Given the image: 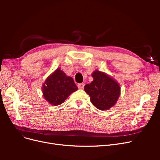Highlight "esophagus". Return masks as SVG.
<instances>
[{
  "label": "esophagus",
  "instance_id": "34e87169",
  "mask_svg": "<svg viewBox=\"0 0 160 160\" xmlns=\"http://www.w3.org/2000/svg\"><path fill=\"white\" fill-rule=\"evenodd\" d=\"M78 88L79 89H83V88H84V86H85V84L84 83H79V84H78Z\"/></svg>",
  "mask_w": 160,
  "mask_h": 160
}]
</instances>
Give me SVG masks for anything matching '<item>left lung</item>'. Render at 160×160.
Instances as JSON below:
<instances>
[{
    "instance_id": "8db88e82",
    "label": "left lung",
    "mask_w": 160,
    "mask_h": 160,
    "mask_svg": "<svg viewBox=\"0 0 160 160\" xmlns=\"http://www.w3.org/2000/svg\"><path fill=\"white\" fill-rule=\"evenodd\" d=\"M93 81L84 87L90 97V101L96 108L109 110L116 104L121 93V88L117 81L104 72L96 69L92 72Z\"/></svg>"
}]
</instances>
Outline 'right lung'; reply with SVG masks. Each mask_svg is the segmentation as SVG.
Returning a JSON list of instances; mask_svg holds the SVG:
<instances>
[{"label":"right lung","instance_id":"obj_1","mask_svg":"<svg viewBox=\"0 0 160 160\" xmlns=\"http://www.w3.org/2000/svg\"><path fill=\"white\" fill-rule=\"evenodd\" d=\"M78 89L72 77L57 68L47 77L42 85L44 99L52 105L62 103L73 92Z\"/></svg>","mask_w":160,"mask_h":160}]
</instances>
